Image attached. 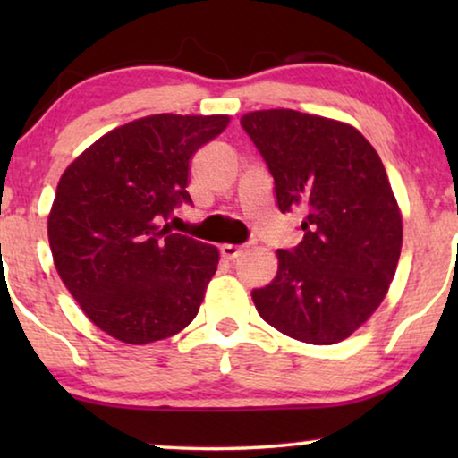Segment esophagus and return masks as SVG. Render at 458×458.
<instances>
[{"instance_id":"esophagus-1","label":"esophagus","mask_w":458,"mask_h":458,"mask_svg":"<svg viewBox=\"0 0 458 458\" xmlns=\"http://www.w3.org/2000/svg\"><path fill=\"white\" fill-rule=\"evenodd\" d=\"M248 248H250L248 243H242V246H235V243H223L221 254L225 256V259L235 260V259H240L243 252H248Z\"/></svg>"}]
</instances>
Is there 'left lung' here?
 I'll return each mask as SVG.
<instances>
[{"instance_id": "8db88e82", "label": "left lung", "mask_w": 458, "mask_h": 458, "mask_svg": "<svg viewBox=\"0 0 458 458\" xmlns=\"http://www.w3.org/2000/svg\"><path fill=\"white\" fill-rule=\"evenodd\" d=\"M242 129L275 181L281 212L304 210L302 242L277 250L259 315L293 340L327 346L360 327L387 293L403 218L381 158L350 124L296 110H259Z\"/></svg>"}]
</instances>
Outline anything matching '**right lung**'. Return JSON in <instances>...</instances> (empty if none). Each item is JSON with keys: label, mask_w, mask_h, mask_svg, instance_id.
<instances>
[{"label": "right lung", "mask_w": 458, "mask_h": 458, "mask_svg": "<svg viewBox=\"0 0 458 458\" xmlns=\"http://www.w3.org/2000/svg\"><path fill=\"white\" fill-rule=\"evenodd\" d=\"M229 116L154 114L123 124L62 174L47 218L68 292L124 344L165 340L198 315L218 250L168 229L187 193L190 158Z\"/></svg>", "instance_id": "1"}]
</instances>
